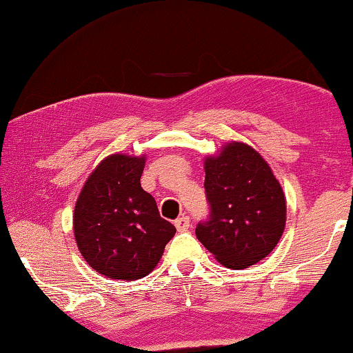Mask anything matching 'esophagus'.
<instances>
[{"instance_id":"34e87169","label":"esophagus","mask_w":353,"mask_h":353,"mask_svg":"<svg viewBox=\"0 0 353 353\" xmlns=\"http://www.w3.org/2000/svg\"><path fill=\"white\" fill-rule=\"evenodd\" d=\"M175 228L178 229V232H185V230L190 229V217L188 216H181L175 221Z\"/></svg>"}]
</instances>
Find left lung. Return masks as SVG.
<instances>
[{"label":"left lung","instance_id":"1","mask_svg":"<svg viewBox=\"0 0 353 353\" xmlns=\"http://www.w3.org/2000/svg\"><path fill=\"white\" fill-rule=\"evenodd\" d=\"M210 217L196 225L198 241L224 267L249 268L276 247L286 224L280 181L255 149L229 142L204 159Z\"/></svg>","mask_w":353,"mask_h":353}]
</instances>
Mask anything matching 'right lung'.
Segmentation results:
<instances>
[{
  "instance_id": "1",
  "label": "right lung",
  "mask_w": 353,
  "mask_h": 353,
  "mask_svg": "<svg viewBox=\"0 0 353 353\" xmlns=\"http://www.w3.org/2000/svg\"><path fill=\"white\" fill-rule=\"evenodd\" d=\"M145 157L112 154L88 176L73 212L78 250L99 275L112 280L147 276L162 259L175 225L160 217L142 190Z\"/></svg>"
}]
</instances>
